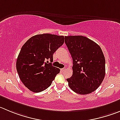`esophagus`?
I'll list each match as a JSON object with an SVG mask.
<instances>
[{"label": "esophagus", "mask_w": 120, "mask_h": 120, "mask_svg": "<svg viewBox=\"0 0 120 120\" xmlns=\"http://www.w3.org/2000/svg\"><path fill=\"white\" fill-rule=\"evenodd\" d=\"M66 68H62V69H61V71H64V70H66Z\"/></svg>", "instance_id": "esophagus-1"}]
</instances>
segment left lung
Segmentation results:
<instances>
[{"instance_id":"1","label":"left lung","mask_w":120,"mask_h":120,"mask_svg":"<svg viewBox=\"0 0 120 120\" xmlns=\"http://www.w3.org/2000/svg\"><path fill=\"white\" fill-rule=\"evenodd\" d=\"M73 59V75L67 79L70 89L86 95L95 90L105 75V60L99 45L82 35L65 36Z\"/></svg>"}]
</instances>
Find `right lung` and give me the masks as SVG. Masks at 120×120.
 <instances>
[{"instance_id": "1", "label": "right lung", "mask_w": 120, "mask_h": 120, "mask_svg": "<svg viewBox=\"0 0 120 120\" xmlns=\"http://www.w3.org/2000/svg\"><path fill=\"white\" fill-rule=\"evenodd\" d=\"M64 36L43 34L30 38L22 47L16 60L20 79L34 92H40L51 85L60 69L52 66L53 54L64 43Z\"/></svg>"}]
</instances>
